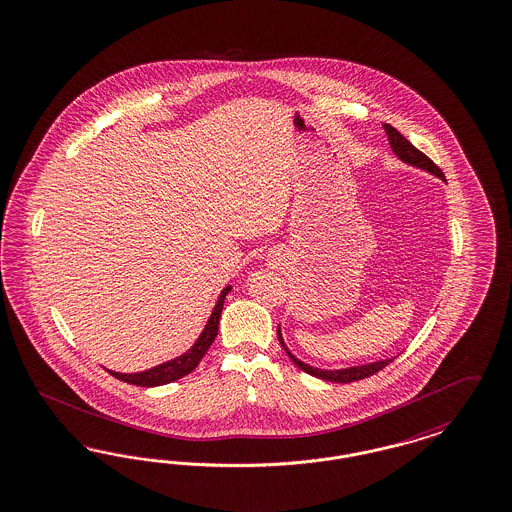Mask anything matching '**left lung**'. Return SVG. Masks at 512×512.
Instances as JSON below:
<instances>
[{"label":"left lung","mask_w":512,"mask_h":512,"mask_svg":"<svg viewBox=\"0 0 512 512\" xmlns=\"http://www.w3.org/2000/svg\"><path fill=\"white\" fill-rule=\"evenodd\" d=\"M384 128V132H386V137H388V143H390V149H392V153L400 158L403 164H407V166H413V168H419V170H424V172H428V174H432V176H436V178L442 179L445 181L444 174H442V170L428 158V156L423 155L417 147H413L403 135L396 130V128H392L390 124H384L382 126ZM277 336H279V342H281V346H283V350L287 352V356L294 361V365L296 367H300L304 373H308V375H312V377L321 378V380H329V382H342V384H346V382H354V380H359V378L371 377L373 373H377L380 371L382 367H386L394 357H390V359H380V361H373V363H361V365H352V367H342V369H319V367H313L310 363H306V361H302V359H298V357L294 356L292 352L289 350V346L285 344V338H283V333H281V325L277 327Z\"/></svg>","instance_id":"left-lung-1"}]
</instances>
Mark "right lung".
<instances>
[{"instance_id":"right-lung-1","label":"right lung","mask_w":512,"mask_h":512,"mask_svg":"<svg viewBox=\"0 0 512 512\" xmlns=\"http://www.w3.org/2000/svg\"><path fill=\"white\" fill-rule=\"evenodd\" d=\"M231 285L223 287L218 300H216V306L210 313L202 333L199 334V338L195 340V344L181 356L174 357L170 361H164L156 367H151L147 371H139V373H118V371H111L112 377L120 378L128 384H135V386H145V388H153V386H162V384H170L178 378H183L185 375H189L191 371H195V367L199 365L202 356L208 352V348L212 346L214 338L218 336V329H220V317L223 312V302H225V296L231 292Z\"/></svg>"}]
</instances>
